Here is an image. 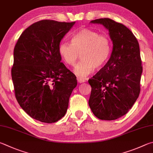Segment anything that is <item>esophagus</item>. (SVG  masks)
<instances>
[{"mask_svg":"<svg viewBox=\"0 0 153 153\" xmlns=\"http://www.w3.org/2000/svg\"><path fill=\"white\" fill-rule=\"evenodd\" d=\"M77 81L79 82V83H82V82H85V79H82L81 78H78L77 79Z\"/></svg>","mask_w":153,"mask_h":153,"instance_id":"obj_1","label":"esophagus"}]
</instances>
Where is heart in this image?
I'll return each mask as SVG.
<instances>
[{"label": "heart", "mask_w": 153, "mask_h": 153, "mask_svg": "<svg viewBox=\"0 0 153 153\" xmlns=\"http://www.w3.org/2000/svg\"><path fill=\"white\" fill-rule=\"evenodd\" d=\"M72 44L62 42L59 52L66 64L73 66L81 55L82 60L76 64L74 72L77 76L85 78L95 68H100L108 60L111 50L110 38L91 29H80L72 36Z\"/></svg>", "instance_id": "1"}]
</instances>
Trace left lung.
Masks as SVG:
<instances>
[{
	"label": "left lung",
	"mask_w": 153,
	"mask_h": 153,
	"mask_svg": "<svg viewBox=\"0 0 153 153\" xmlns=\"http://www.w3.org/2000/svg\"><path fill=\"white\" fill-rule=\"evenodd\" d=\"M90 23L108 29L113 49L105 65L89 80V105L97 118L116 120L128 113L140 94L143 66L139 44L129 29L111 19Z\"/></svg>",
	"instance_id": "1"
}]
</instances>
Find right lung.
Returning <instances> with one entry per match:
<instances>
[{
    "label": "right lung",
    "mask_w": 153,
    "mask_h": 153,
    "mask_svg": "<svg viewBox=\"0 0 153 153\" xmlns=\"http://www.w3.org/2000/svg\"><path fill=\"white\" fill-rule=\"evenodd\" d=\"M74 23L39 21L23 32L14 48L15 97L29 116L42 122L53 123L64 116L77 85L59 52L61 40Z\"/></svg>",
    "instance_id": "1"
}]
</instances>
